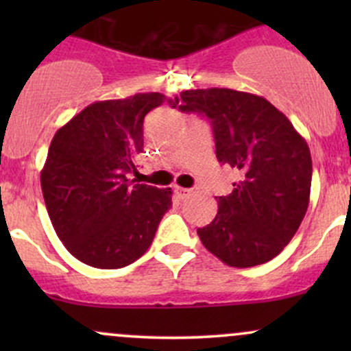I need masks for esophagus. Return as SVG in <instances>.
Here are the masks:
<instances>
[{
  "mask_svg": "<svg viewBox=\"0 0 351 351\" xmlns=\"http://www.w3.org/2000/svg\"><path fill=\"white\" fill-rule=\"evenodd\" d=\"M175 193H176V195H178V198L184 199V198H188L189 195H191V189L181 188V186H175Z\"/></svg>",
  "mask_w": 351,
  "mask_h": 351,
  "instance_id": "1",
  "label": "esophagus"
}]
</instances>
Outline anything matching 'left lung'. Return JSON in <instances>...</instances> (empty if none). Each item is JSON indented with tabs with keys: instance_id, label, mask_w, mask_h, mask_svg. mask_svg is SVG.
<instances>
[{
	"instance_id": "obj_1",
	"label": "left lung",
	"mask_w": 351,
	"mask_h": 351,
	"mask_svg": "<svg viewBox=\"0 0 351 351\" xmlns=\"http://www.w3.org/2000/svg\"><path fill=\"white\" fill-rule=\"evenodd\" d=\"M180 97L181 112L208 117L217 160L237 176L228 196H216L215 219L198 229L201 243L231 267L269 263L307 213L312 184L307 142L261 95L213 87L184 90Z\"/></svg>"
}]
</instances>
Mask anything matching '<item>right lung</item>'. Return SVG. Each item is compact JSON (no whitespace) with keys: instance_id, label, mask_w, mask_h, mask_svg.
<instances>
[{"instance_id":"add662e5","label":"right lung","mask_w":351,"mask_h":351,"mask_svg":"<svg viewBox=\"0 0 351 351\" xmlns=\"http://www.w3.org/2000/svg\"><path fill=\"white\" fill-rule=\"evenodd\" d=\"M175 100L158 92L100 100L56 132L41 171L44 203L56 234L75 259L120 269L150 247L171 208V188L132 180L143 152V120Z\"/></svg>"}]
</instances>
